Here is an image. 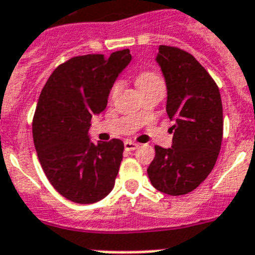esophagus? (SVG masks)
I'll list each match as a JSON object with an SVG mask.
<instances>
[{
    "mask_svg": "<svg viewBox=\"0 0 255 255\" xmlns=\"http://www.w3.org/2000/svg\"><path fill=\"white\" fill-rule=\"evenodd\" d=\"M124 146H125L126 151H133V150L138 148V143H134V142H131V140H125Z\"/></svg>",
    "mask_w": 255,
    "mask_h": 255,
    "instance_id": "1",
    "label": "esophagus"
}]
</instances>
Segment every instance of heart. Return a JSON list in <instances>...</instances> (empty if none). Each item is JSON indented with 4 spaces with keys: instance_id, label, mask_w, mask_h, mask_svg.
Returning <instances> with one entry per match:
<instances>
[{
    "instance_id": "b5f03b06",
    "label": "heart",
    "mask_w": 255,
    "mask_h": 255,
    "mask_svg": "<svg viewBox=\"0 0 255 255\" xmlns=\"http://www.w3.org/2000/svg\"><path fill=\"white\" fill-rule=\"evenodd\" d=\"M137 85L138 88H139V91H143V89L154 87V85H163V80L159 77V75H156V73L152 72V71H143V72H140L139 75H138ZM121 87V81H116L115 84L112 85L111 93H109V97H111L112 100L117 96V93L120 92Z\"/></svg>"
}]
</instances>
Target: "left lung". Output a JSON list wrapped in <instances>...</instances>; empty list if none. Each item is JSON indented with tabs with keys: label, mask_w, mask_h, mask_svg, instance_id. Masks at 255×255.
Here are the masks:
<instances>
[{
	"label": "left lung",
	"mask_w": 255,
	"mask_h": 255,
	"mask_svg": "<svg viewBox=\"0 0 255 255\" xmlns=\"http://www.w3.org/2000/svg\"><path fill=\"white\" fill-rule=\"evenodd\" d=\"M155 60L166 81V112L175 125L171 147L155 146L147 174L154 188L179 196L197 188L215 167L223 140V104L211 75L191 54L159 46Z\"/></svg>",
	"instance_id": "obj_1"
}]
</instances>
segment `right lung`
<instances>
[{"mask_svg": "<svg viewBox=\"0 0 255 255\" xmlns=\"http://www.w3.org/2000/svg\"><path fill=\"white\" fill-rule=\"evenodd\" d=\"M131 62L129 50L76 56L51 73L32 120L40 166L54 188L77 204L103 200L115 187L124 142H92L91 120L107 108L112 85Z\"/></svg>", "mask_w": 255, "mask_h": 255, "instance_id": "add662e5", "label": "right lung"}]
</instances>
